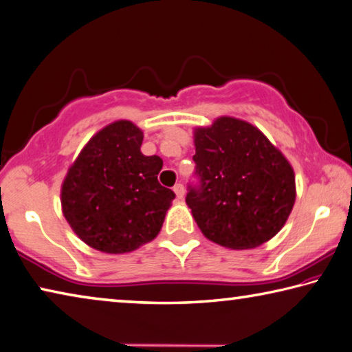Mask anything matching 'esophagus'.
I'll return each mask as SVG.
<instances>
[{"label": "esophagus", "instance_id": "esophagus-1", "mask_svg": "<svg viewBox=\"0 0 352 352\" xmlns=\"http://www.w3.org/2000/svg\"><path fill=\"white\" fill-rule=\"evenodd\" d=\"M174 192L177 194V197L178 199H183V195H184V186L182 183H177L175 186H174Z\"/></svg>", "mask_w": 352, "mask_h": 352}]
</instances>
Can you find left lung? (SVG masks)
Wrapping results in <instances>:
<instances>
[{"label":"left lung","mask_w":352,"mask_h":352,"mask_svg":"<svg viewBox=\"0 0 352 352\" xmlns=\"http://www.w3.org/2000/svg\"><path fill=\"white\" fill-rule=\"evenodd\" d=\"M194 182L186 204L208 239L243 250L270 241L295 204V174L252 124L219 118L194 136Z\"/></svg>","instance_id":"obj_1"}]
</instances>
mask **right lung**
I'll use <instances>...</instances> for the list:
<instances>
[{
  "mask_svg": "<svg viewBox=\"0 0 352 352\" xmlns=\"http://www.w3.org/2000/svg\"><path fill=\"white\" fill-rule=\"evenodd\" d=\"M142 138L130 121L110 124L88 141L63 182L65 219L99 252L127 253L152 241L175 199L158 182L163 160L141 153Z\"/></svg>",
  "mask_w": 352,
  "mask_h": 352,
  "instance_id": "right-lung-1",
  "label": "right lung"
}]
</instances>
